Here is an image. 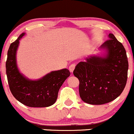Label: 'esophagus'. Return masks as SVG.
Returning a JSON list of instances; mask_svg holds the SVG:
<instances>
[{
	"label": "esophagus",
	"mask_w": 134,
	"mask_h": 134,
	"mask_svg": "<svg viewBox=\"0 0 134 134\" xmlns=\"http://www.w3.org/2000/svg\"><path fill=\"white\" fill-rule=\"evenodd\" d=\"M75 66H76V64H74V63H73V64H71V65L69 66V70H70V71L71 72H73V70H74Z\"/></svg>",
	"instance_id": "1"
}]
</instances>
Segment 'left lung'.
I'll list each match as a JSON object with an SVG mask.
<instances>
[{
    "instance_id": "1",
    "label": "left lung",
    "mask_w": 134,
    "mask_h": 134,
    "mask_svg": "<svg viewBox=\"0 0 134 134\" xmlns=\"http://www.w3.org/2000/svg\"><path fill=\"white\" fill-rule=\"evenodd\" d=\"M108 37L100 47L106 54L86 58L73 71L79 80L80 96L90 104H104L115 100L127 83L129 63L125 49L113 34H109Z\"/></svg>"
}]
</instances>
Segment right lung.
Returning <instances> with one entry per match:
<instances>
[{
  "mask_svg": "<svg viewBox=\"0 0 134 134\" xmlns=\"http://www.w3.org/2000/svg\"><path fill=\"white\" fill-rule=\"evenodd\" d=\"M23 33L10 45L5 68L9 86L18 101L29 107H48L55 103L60 87L70 75L68 69L51 71L40 79L31 80L22 75L16 64V51Z\"/></svg>",
  "mask_w": 134,
  "mask_h": 134,
  "instance_id": "1",
  "label": "right lung"
}]
</instances>
